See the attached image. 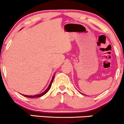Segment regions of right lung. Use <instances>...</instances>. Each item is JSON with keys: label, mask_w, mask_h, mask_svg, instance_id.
Masks as SVG:
<instances>
[{"label": "right lung", "mask_w": 124, "mask_h": 124, "mask_svg": "<svg viewBox=\"0 0 124 124\" xmlns=\"http://www.w3.org/2000/svg\"><path fill=\"white\" fill-rule=\"evenodd\" d=\"M54 77H55V76H54L53 78H52V81H51V83H50L49 85V87H47V89H46V90H45V92H44L43 93H42L40 94V95H34V96H28V95H23V96H26V97H28V98H38V97H40V96H42L43 95H45V94H46V93H47V92H48L50 88H51V85H52V82H53V80H54Z\"/></svg>", "instance_id": "right-lung-1"}]
</instances>
